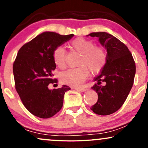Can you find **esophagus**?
<instances>
[{"instance_id": "obj_1", "label": "esophagus", "mask_w": 148, "mask_h": 148, "mask_svg": "<svg viewBox=\"0 0 148 148\" xmlns=\"http://www.w3.org/2000/svg\"><path fill=\"white\" fill-rule=\"evenodd\" d=\"M73 89L76 90H78V91H81V92H85L87 90V89L85 88H73Z\"/></svg>"}]
</instances>
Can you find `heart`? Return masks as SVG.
Listing matches in <instances>:
<instances>
[{
	"instance_id": "heart-1",
	"label": "heart",
	"mask_w": 148,
	"mask_h": 148,
	"mask_svg": "<svg viewBox=\"0 0 148 148\" xmlns=\"http://www.w3.org/2000/svg\"><path fill=\"white\" fill-rule=\"evenodd\" d=\"M72 49L81 54L78 62L77 68L69 69L61 74L62 84L72 86H79L86 81L89 71L92 74H99L104 68L108 56L102 47L95 46V42L83 37H77L70 43ZM54 63L60 69L66 66V52L62 47H57L53 51Z\"/></svg>"
}]
</instances>
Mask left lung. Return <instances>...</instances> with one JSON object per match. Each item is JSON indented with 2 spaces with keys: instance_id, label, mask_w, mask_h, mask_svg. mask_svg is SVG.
I'll use <instances>...</instances> for the list:
<instances>
[{
  "instance_id": "obj_1",
  "label": "left lung",
  "mask_w": 148,
  "mask_h": 148,
  "mask_svg": "<svg viewBox=\"0 0 148 148\" xmlns=\"http://www.w3.org/2000/svg\"><path fill=\"white\" fill-rule=\"evenodd\" d=\"M89 35L99 38L108 56L104 68L94 79L97 84L92 88L97 92L98 99L91 110L97 115H110L123 106L133 86L135 62L127 46L111 34L99 32Z\"/></svg>"
}]
</instances>
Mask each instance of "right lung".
I'll return each mask as SVG.
<instances>
[{
  "mask_svg": "<svg viewBox=\"0 0 148 148\" xmlns=\"http://www.w3.org/2000/svg\"><path fill=\"white\" fill-rule=\"evenodd\" d=\"M73 36L45 32L18 50L13 64L15 89L26 109L35 116L51 118L62 108L64 94L70 88L49 89V84L58 83L53 78L56 65L52 55L56 47Z\"/></svg>",
  "mask_w": 148,
  "mask_h": 148,
  "instance_id": "add662e5",
  "label": "right lung"
}]
</instances>
